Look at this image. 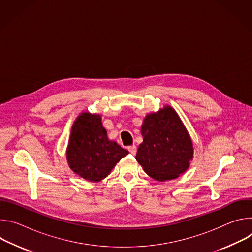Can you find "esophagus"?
I'll use <instances>...</instances> for the list:
<instances>
[{"label": "esophagus", "mask_w": 252, "mask_h": 252, "mask_svg": "<svg viewBox=\"0 0 252 252\" xmlns=\"http://www.w3.org/2000/svg\"><path fill=\"white\" fill-rule=\"evenodd\" d=\"M128 152H129L132 156H134V155L136 154V147H135V146H130V147H128Z\"/></svg>", "instance_id": "esophagus-1"}]
</instances>
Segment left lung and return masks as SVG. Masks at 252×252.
Masks as SVG:
<instances>
[{
  "instance_id": "obj_1",
  "label": "left lung",
  "mask_w": 252,
  "mask_h": 252,
  "mask_svg": "<svg viewBox=\"0 0 252 252\" xmlns=\"http://www.w3.org/2000/svg\"><path fill=\"white\" fill-rule=\"evenodd\" d=\"M135 159L151 177L169 181L184 173L192 159L191 139L170 106L146 117Z\"/></svg>"
}]
</instances>
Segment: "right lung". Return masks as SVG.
Returning a JSON list of instances; mask_svg holds the SVG:
<instances>
[{
	"instance_id": "add662e5",
	"label": "right lung",
	"mask_w": 252,
	"mask_h": 252,
	"mask_svg": "<svg viewBox=\"0 0 252 252\" xmlns=\"http://www.w3.org/2000/svg\"><path fill=\"white\" fill-rule=\"evenodd\" d=\"M128 152L106 136L98 115L83 114L71 127L66 150L69 167L90 182L109 175Z\"/></svg>"
}]
</instances>
